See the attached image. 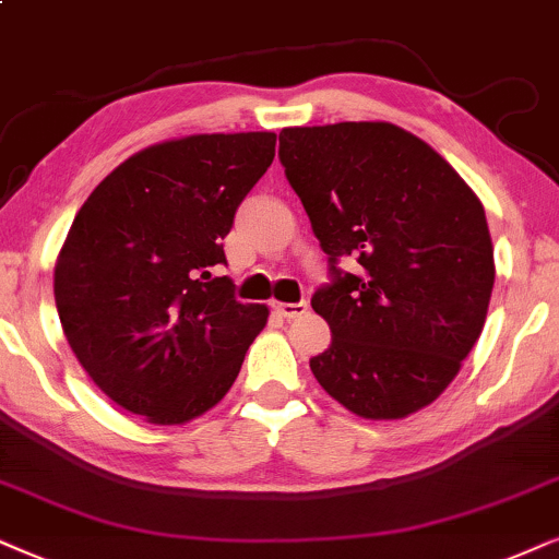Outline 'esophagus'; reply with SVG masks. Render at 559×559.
I'll use <instances>...</instances> for the list:
<instances>
[{
	"label": "esophagus",
	"instance_id": "obj_1",
	"mask_svg": "<svg viewBox=\"0 0 559 559\" xmlns=\"http://www.w3.org/2000/svg\"><path fill=\"white\" fill-rule=\"evenodd\" d=\"M273 309L278 312L284 320H296V317L307 314L309 304L307 301H296V304H286V301H273Z\"/></svg>",
	"mask_w": 559,
	"mask_h": 559
}]
</instances>
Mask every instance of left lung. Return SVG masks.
<instances>
[{
	"label": "left lung",
	"instance_id": "1",
	"mask_svg": "<svg viewBox=\"0 0 559 559\" xmlns=\"http://www.w3.org/2000/svg\"><path fill=\"white\" fill-rule=\"evenodd\" d=\"M278 141L330 265L312 309L332 343L309 369L350 413L405 418L447 390L483 332L496 284L483 203L400 126L284 129ZM345 257L356 274L340 267Z\"/></svg>",
	"mask_w": 559,
	"mask_h": 559
}]
</instances>
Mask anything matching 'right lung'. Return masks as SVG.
I'll return each instance as SVG.
<instances>
[{"instance_id":"right-lung-1","label":"right lung","mask_w":559,"mask_h":559,"mask_svg":"<svg viewBox=\"0 0 559 559\" xmlns=\"http://www.w3.org/2000/svg\"><path fill=\"white\" fill-rule=\"evenodd\" d=\"M275 157V133H201L133 154L92 190L53 271L76 361L108 397L159 426L214 407L265 328L242 304L222 239Z\"/></svg>"}]
</instances>
